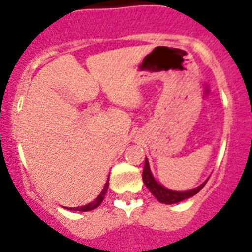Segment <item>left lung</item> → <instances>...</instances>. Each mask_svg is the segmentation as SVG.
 <instances>
[{"instance_id":"1","label":"left lung","mask_w":252,"mask_h":252,"mask_svg":"<svg viewBox=\"0 0 252 252\" xmlns=\"http://www.w3.org/2000/svg\"><path fill=\"white\" fill-rule=\"evenodd\" d=\"M142 180L145 183L146 188L150 190L151 194L157 198L160 203L165 204H173V203H179V202L184 201L187 198L193 197L194 194H197L207 183V179L203 184L198 186L197 188L190 189V190H186V192H175V190H170V189L162 187L161 184H159L157 180L154 179L153 174H151L150 166H149L148 158L145 159V166H144V171H142Z\"/></svg>"}]
</instances>
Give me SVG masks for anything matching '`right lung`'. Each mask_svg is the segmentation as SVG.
I'll return each mask as SVG.
<instances>
[{
	"label": "right lung",
	"mask_w": 252,
	"mask_h": 252,
	"mask_svg": "<svg viewBox=\"0 0 252 252\" xmlns=\"http://www.w3.org/2000/svg\"><path fill=\"white\" fill-rule=\"evenodd\" d=\"M108 180H110V175H108V179H107L106 184H104L103 189H102V192L99 193V195L95 198L94 201H92L91 203L86 204V206L74 207V208H68V209H70V211H81V212H87V211H92V209L97 208V207H98L99 204L102 203V201L104 199V195H106V193H107V189H108V186H110Z\"/></svg>",
	"instance_id": "1"
}]
</instances>
